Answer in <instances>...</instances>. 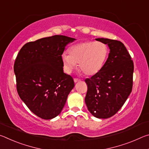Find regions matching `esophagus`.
<instances>
[{
	"label": "esophagus",
	"instance_id": "1",
	"mask_svg": "<svg viewBox=\"0 0 149 149\" xmlns=\"http://www.w3.org/2000/svg\"><path fill=\"white\" fill-rule=\"evenodd\" d=\"M74 81L75 83H77V82H78V81H80V79H78V78H74Z\"/></svg>",
	"mask_w": 149,
	"mask_h": 149
}]
</instances>
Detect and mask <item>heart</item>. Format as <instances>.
<instances>
[{"instance_id": "heart-1", "label": "heart", "mask_w": 149, "mask_h": 149, "mask_svg": "<svg viewBox=\"0 0 149 149\" xmlns=\"http://www.w3.org/2000/svg\"><path fill=\"white\" fill-rule=\"evenodd\" d=\"M107 45L102 42L85 41L70 47L68 54L62 55V61L67 73L76 67L85 75L97 74L104 66L108 55Z\"/></svg>"}]
</instances>
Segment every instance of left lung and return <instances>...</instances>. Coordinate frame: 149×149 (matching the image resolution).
Listing matches in <instances>:
<instances>
[{
    "label": "left lung",
    "instance_id": "1",
    "mask_svg": "<svg viewBox=\"0 0 149 149\" xmlns=\"http://www.w3.org/2000/svg\"><path fill=\"white\" fill-rule=\"evenodd\" d=\"M95 39L108 45L110 53L100 71L85 80L87 85L85 101L93 116L106 119L116 114L132 92L134 66L122 42Z\"/></svg>",
    "mask_w": 149,
    "mask_h": 149
}]
</instances>
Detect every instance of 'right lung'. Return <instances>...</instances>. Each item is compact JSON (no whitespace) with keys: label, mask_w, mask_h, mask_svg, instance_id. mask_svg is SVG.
I'll use <instances>...</instances> for the list:
<instances>
[{"label":"right lung","mask_w":149,"mask_h":149,"mask_svg":"<svg viewBox=\"0 0 149 149\" xmlns=\"http://www.w3.org/2000/svg\"><path fill=\"white\" fill-rule=\"evenodd\" d=\"M74 38L54 35L27 42L20 49L14 70L20 99L37 116L50 120L61 112L74 81L63 70L62 54Z\"/></svg>","instance_id":"obj_1"}]
</instances>
